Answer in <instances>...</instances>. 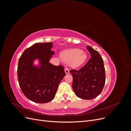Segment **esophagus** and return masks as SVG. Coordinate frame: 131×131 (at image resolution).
Wrapping results in <instances>:
<instances>
[{
    "label": "esophagus",
    "instance_id": "34e87169",
    "mask_svg": "<svg viewBox=\"0 0 131 131\" xmlns=\"http://www.w3.org/2000/svg\"><path fill=\"white\" fill-rule=\"evenodd\" d=\"M64 71H65L66 74H68L69 73V69L68 68H65Z\"/></svg>",
    "mask_w": 131,
    "mask_h": 131
}]
</instances>
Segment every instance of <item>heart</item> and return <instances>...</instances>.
I'll return each instance as SVG.
<instances>
[{
    "label": "heart",
    "mask_w": 131,
    "mask_h": 131,
    "mask_svg": "<svg viewBox=\"0 0 131 131\" xmlns=\"http://www.w3.org/2000/svg\"><path fill=\"white\" fill-rule=\"evenodd\" d=\"M62 58L73 68H77L84 63L87 59L85 52L78 49H72L64 51L61 54Z\"/></svg>",
    "instance_id": "b5f03b06"
}]
</instances>
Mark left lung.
<instances>
[{
  "label": "left lung",
  "mask_w": 131,
  "mask_h": 131,
  "mask_svg": "<svg viewBox=\"0 0 131 131\" xmlns=\"http://www.w3.org/2000/svg\"><path fill=\"white\" fill-rule=\"evenodd\" d=\"M87 49L91 58L78 70L72 69L70 72L73 78L72 87L75 94L84 100L97 97L103 89L105 73L103 60L98 51L90 46Z\"/></svg>",
  "instance_id": "left-lung-1"
}]
</instances>
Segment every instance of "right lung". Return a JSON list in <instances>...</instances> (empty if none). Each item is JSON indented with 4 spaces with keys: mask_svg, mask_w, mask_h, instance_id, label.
I'll list each match as a JSON object with an SVG mask.
<instances>
[{
    "mask_svg": "<svg viewBox=\"0 0 131 131\" xmlns=\"http://www.w3.org/2000/svg\"><path fill=\"white\" fill-rule=\"evenodd\" d=\"M52 42L36 43L26 49L19 59L17 77L19 87L29 100L38 103L52 101L58 86L66 75L64 67L49 63L54 54ZM40 60L41 66L32 65L34 59Z\"/></svg>",
    "mask_w": 131,
    "mask_h": 131,
    "instance_id": "add662e5",
    "label": "right lung"
}]
</instances>
